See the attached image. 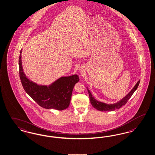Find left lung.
I'll use <instances>...</instances> for the list:
<instances>
[{
    "instance_id": "1",
    "label": "left lung",
    "mask_w": 155,
    "mask_h": 155,
    "mask_svg": "<svg viewBox=\"0 0 155 155\" xmlns=\"http://www.w3.org/2000/svg\"><path fill=\"white\" fill-rule=\"evenodd\" d=\"M140 81V80H139L137 82V83L136 84V85L134 86L133 89L130 91L126 96L124 98H123L121 101L118 102L117 103H116L115 104L107 105V104H106L105 103H102L101 102L97 101L96 100H95L93 98V97L92 96L90 91L88 90V93H89V95L91 104L94 108H96L99 111H102V112H104V111L110 112V111H113V110L118 109L124 105L126 104V103L128 102V100H129V98L132 96L134 92L137 89V87L139 86Z\"/></svg>"
}]
</instances>
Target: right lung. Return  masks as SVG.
<instances>
[{"label":"right lung","instance_id":"1","mask_svg":"<svg viewBox=\"0 0 155 155\" xmlns=\"http://www.w3.org/2000/svg\"><path fill=\"white\" fill-rule=\"evenodd\" d=\"M21 51L19 58V77L21 84L27 94L45 109L62 110L69 106L72 91L75 84L79 81L77 75L62 77L49 87L38 86L29 80L23 71Z\"/></svg>","mask_w":155,"mask_h":155}]
</instances>
